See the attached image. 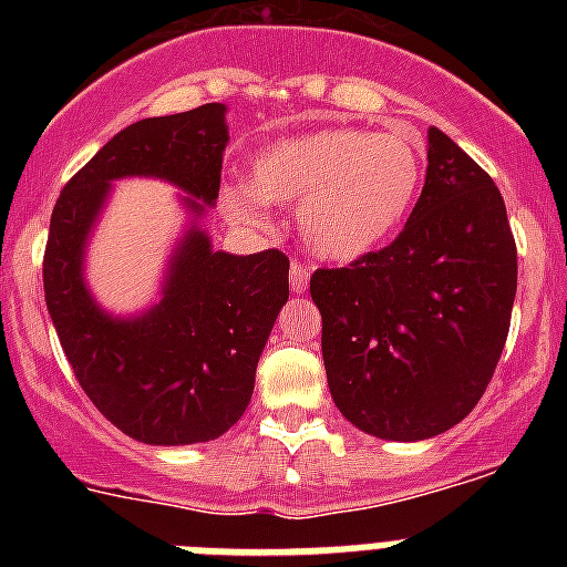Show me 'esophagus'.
<instances>
[{
    "label": "esophagus",
    "mask_w": 567,
    "mask_h": 567,
    "mask_svg": "<svg viewBox=\"0 0 567 567\" xmlns=\"http://www.w3.org/2000/svg\"><path fill=\"white\" fill-rule=\"evenodd\" d=\"M289 284H292L295 292H303L309 284V267H303L300 260H292V267H289Z\"/></svg>",
    "instance_id": "1"
}]
</instances>
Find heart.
Here are the masks:
<instances>
[{
    "mask_svg": "<svg viewBox=\"0 0 567 567\" xmlns=\"http://www.w3.org/2000/svg\"><path fill=\"white\" fill-rule=\"evenodd\" d=\"M423 150L403 133L323 127L287 135L249 164V186L221 193L224 213L260 224V202L298 204L300 238L323 260H358L409 224L423 189Z\"/></svg>",
    "mask_w": 567,
    "mask_h": 567,
    "instance_id": "obj_1",
    "label": "heart"
}]
</instances>
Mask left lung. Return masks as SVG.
<instances>
[{
	"mask_svg": "<svg viewBox=\"0 0 567 567\" xmlns=\"http://www.w3.org/2000/svg\"><path fill=\"white\" fill-rule=\"evenodd\" d=\"M329 392L383 440H429L480 403L517 295V244L497 184L429 130L425 187L403 233L309 280Z\"/></svg>",
	"mask_w": 567,
	"mask_h": 567,
	"instance_id": "1",
	"label": "left lung"
}]
</instances>
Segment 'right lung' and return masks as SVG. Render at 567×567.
Wrapping results in <instances>:
<instances>
[{
  "instance_id": "1",
  "label": "right lung",
  "mask_w": 567,
  "mask_h": 567,
  "mask_svg": "<svg viewBox=\"0 0 567 567\" xmlns=\"http://www.w3.org/2000/svg\"><path fill=\"white\" fill-rule=\"evenodd\" d=\"M227 107L202 104L115 133L59 195L44 247V300L73 374L127 437L189 445L221 437L247 412L255 369L289 298V258L215 252L198 218L218 198ZM175 183L194 224L165 276L163 300L113 319L83 284V247L115 177Z\"/></svg>"
}]
</instances>
